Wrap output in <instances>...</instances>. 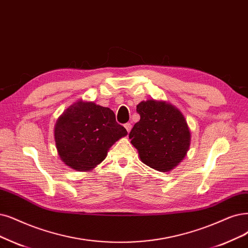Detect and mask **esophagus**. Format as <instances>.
I'll list each match as a JSON object with an SVG mask.
<instances>
[{
	"instance_id": "34e87169",
	"label": "esophagus",
	"mask_w": 248,
	"mask_h": 248,
	"mask_svg": "<svg viewBox=\"0 0 248 248\" xmlns=\"http://www.w3.org/2000/svg\"><path fill=\"white\" fill-rule=\"evenodd\" d=\"M124 127L126 129L127 133H130V132H131V130H132V124H130V123H126V124H124Z\"/></svg>"
}]
</instances>
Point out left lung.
Segmentation results:
<instances>
[{
  "mask_svg": "<svg viewBox=\"0 0 248 248\" xmlns=\"http://www.w3.org/2000/svg\"><path fill=\"white\" fill-rule=\"evenodd\" d=\"M140 121L129 138L141 160L154 170L168 171L178 166L189 149L191 135L185 117L162 101H143L137 106Z\"/></svg>",
  "mask_w": 248,
  "mask_h": 248,
  "instance_id": "1",
  "label": "left lung"
}]
</instances>
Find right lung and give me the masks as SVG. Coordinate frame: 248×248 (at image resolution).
Here are the masks:
<instances>
[{"label":"right lung","instance_id":"obj_1","mask_svg":"<svg viewBox=\"0 0 248 248\" xmlns=\"http://www.w3.org/2000/svg\"><path fill=\"white\" fill-rule=\"evenodd\" d=\"M126 134L111 109L82 101L67 108L55 125V142L61 160L80 171L95 168L114 142Z\"/></svg>","mask_w":248,"mask_h":248}]
</instances>
